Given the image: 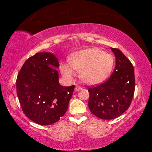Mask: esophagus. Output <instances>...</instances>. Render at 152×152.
Wrapping results in <instances>:
<instances>
[{
	"mask_svg": "<svg viewBox=\"0 0 152 152\" xmlns=\"http://www.w3.org/2000/svg\"><path fill=\"white\" fill-rule=\"evenodd\" d=\"M82 87H81L80 86L77 85V86H76V87H75V91H80V90H82Z\"/></svg>",
	"mask_w": 152,
	"mask_h": 152,
	"instance_id": "1",
	"label": "esophagus"
}]
</instances>
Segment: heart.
<instances>
[{
	"instance_id": "heart-1",
	"label": "heart",
	"mask_w": 152,
	"mask_h": 152,
	"mask_svg": "<svg viewBox=\"0 0 152 152\" xmlns=\"http://www.w3.org/2000/svg\"><path fill=\"white\" fill-rule=\"evenodd\" d=\"M69 65L64 64L61 71L64 76L71 78L73 69L80 71V78L84 83L95 84L104 80L113 70L114 57L99 48H88L74 53L69 60Z\"/></svg>"
}]
</instances>
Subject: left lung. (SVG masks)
<instances>
[{"mask_svg": "<svg viewBox=\"0 0 152 152\" xmlns=\"http://www.w3.org/2000/svg\"><path fill=\"white\" fill-rule=\"evenodd\" d=\"M111 50L116 59L113 72L107 81L88 89L90 110L105 120L116 119L129 109L135 85L132 62L119 49L111 48Z\"/></svg>", "mask_w": 152, "mask_h": 152, "instance_id": "obj_1", "label": "left lung"}]
</instances>
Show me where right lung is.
<instances>
[{
    "label": "right lung",
    "instance_id": "add662e5",
    "mask_svg": "<svg viewBox=\"0 0 152 152\" xmlns=\"http://www.w3.org/2000/svg\"><path fill=\"white\" fill-rule=\"evenodd\" d=\"M58 58L40 52L28 58L18 74L17 94L23 112L40 125L57 122L65 114L74 87L58 82Z\"/></svg>",
    "mask_w": 152,
    "mask_h": 152
}]
</instances>
